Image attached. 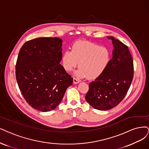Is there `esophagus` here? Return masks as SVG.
Masks as SVG:
<instances>
[{"mask_svg": "<svg viewBox=\"0 0 149 149\" xmlns=\"http://www.w3.org/2000/svg\"><path fill=\"white\" fill-rule=\"evenodd\" d=\"M73 81H74V84H79V82H80V80H79L78 79H77V78H75V77H74V78H73Z\"/></svg>", "mask_w": 149, "mask_h": 149, "instance_id": "34e87169", "label": "esophagus"}]
</instances>
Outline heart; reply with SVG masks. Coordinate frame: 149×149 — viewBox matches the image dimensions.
Here are the masks:
<instances>
[{
    "instance_id": "obj_1",
    "label": "heart",
    "mask_w": 149,
    "mask_h": 149,
    "mask_svg": "<svg viewBox=\"0 0 149 149\" xmlns=\"http://www.w3.org/2000/svg\"><path fill=\"white\" fill-rule=\"evenodd\" d=\"M111 60L110 49L97 43L79 41L75 43L71 51L66 50L62 56L64 69L70 72L79 64L75 74L80 77H87L90 79L97 78L107 69Z\"/></svg>"
}]
</instances>
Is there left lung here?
<instances>
[{
    "label": "left lung",
    "instance_id": "left-lung-1",
    "mask_svg": "<svg viewBox=\"0 0 149 149\" xmlns=\"http://www.w3.org/2000/svg\"><path fill=\"white\" fill-rule=\"evenodd\" d=\"M112 58L104 72L89 84L85 96L93 108L106 111L117 106L126 95L133 79V59L128 47L113 37Z\"/></svg>",
    "mask_w": 149,
    "mask_h": 149
}]
</instances>
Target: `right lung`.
Here are the masks:
<instances>
[{
	"mask_svg": "<svg viewBox=\"0 0 149 149\" xmlns=\"http://www.w3.org/2000/svg\"><path fill=\"white\" fill-rule=\"evenodd\" d=\"M62 40L40 37L21 48L16 64V79L26 101L42 112L54 109L61 102L73 79L60 64Z\"/></svg>",
	"mask_w": 149,
	"mask_h": 149,
	"instance_id": "add662e5",
	"label": "right lung"
}]
</instances>
